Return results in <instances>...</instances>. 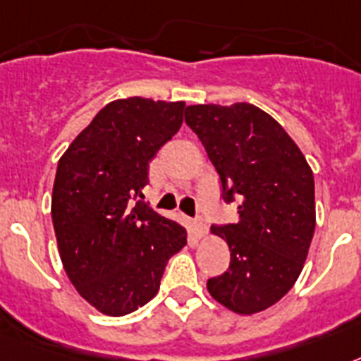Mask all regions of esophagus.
<instances>
[{"instance_id":"34e87169","label":"esophagus","mask_w":361,"mask_h":361,"mask_svg":"<svg viewBox=\"0 0 361 361\" xmlns=\"http://www.w3.org/2000/svg\"><path fill=\"white\" fill-rule=\"evenodd\" d=\"M193 231H195V234H197L199 238H202L204 234H207V223H204V219H202L201 216H197L195 219H193Z\"/></svg>"}]
</instances>
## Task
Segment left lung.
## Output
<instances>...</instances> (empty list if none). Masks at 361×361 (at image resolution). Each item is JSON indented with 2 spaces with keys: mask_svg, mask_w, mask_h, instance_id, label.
Returning a JSON list of instances; mask_svg holds the SVG:
<instances>
[{
  "mask_svg": "<svg viewBox=\"0 0 361 361\" xmlns=\"http://www.w3.org/2000/svg\"><path fill=\"white\" fill-rule=\"evenodd\" d=\"M184 120L219 175L223 201L238 202L240 216L212 227L227 240L231 266L208 279V291L236 314L262 312L305 266L315 231L314 173L290 134L258 106L192 105Z\"/></svg>",
  "mask_w": 361,
  "mask_h": 361,
  "instance_id": "8db88e82",
  "label": "left lung"
}]
</instances>
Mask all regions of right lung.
Instances as JSON below:
<instances>
[{
	"mask_svg": "<svg viewBox=\"0 0 361 361\" xmlns=\"http://www.w3.org/2000/svg\"><path fill=\"white\" fill-rule=\"evenodd\" d=\"M183 101H112L62 154L51 217L64 271L80 297L112 317L153 299L186 228L153 212L149 162L183 125Z\"/></svg>",
	"mask_w": 361,
	"mask_h": 361,
	"instance_id": "1",
	"label": "right lung"
}]
</instances>
